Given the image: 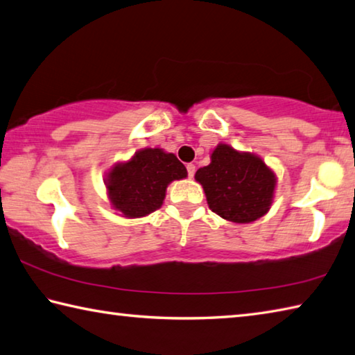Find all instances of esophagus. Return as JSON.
<instances>
[{
	"mask_svg": "<svg viewBox=\"0 0 355 355\" xmlns=\"http://www.w3.org/2000/svg\"><path fill=\"white\" fill-rule=\"evenodd\" d=\"M186 169H188V175H189V178H192V177H194V173H196V166L194 164H188V166H186Z\"/></svg>",
	"mask_w": 355,
	"mask_h": 355,
	"instance_id": "esophagus-1",
	"label": "esophagus"
}]
</instances>
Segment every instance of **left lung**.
Returning <instances> with one entry per match:
<instances>
[{"label": "left lung", "instance_id": "left-lung-1", "mask_svg": "<svg viewBox=\"0 0 355 355\" xmlns=\"http://www.w3.org/2000/svg\"><path fill=\"white\" fill-rule=\"evenodd\" d=\"M196 180L203 186L209 209L225 220L250 223L266 216L273 203L276 175L254 153L220 143L211 163L200 167Z\"/></svg>", "mask_w": 355, "mask_h": 355}]
</instances>
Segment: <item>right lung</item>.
Instances as JSON below:
<instances>
[{
	"instance_id": "obj_1",
	"label": "right lung",
	"mask_w": 355,
	"mask_h": 355,
	"mask_svg": "<svg viewBox=\"0 0 355 355\" xmlns=\"http://www.w3.org/2000/svg\"><path fill=\"white\" fill-rule=\"evenodd\" d=\"M188 177V171L173 153L163 149L138 150L135 155L116 163L105 173V186L112 208L127 218L149 216L161 208L166 189L173 180Z\"/></svg>"
}]
</instances>
